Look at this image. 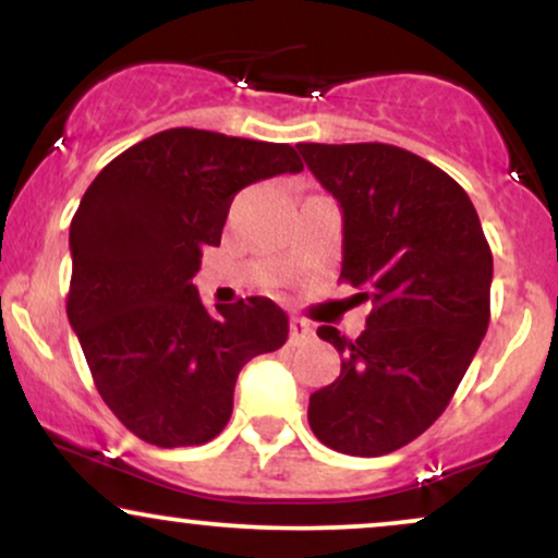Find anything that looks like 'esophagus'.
Returning a JSON list of instances; mask_svg holds the SVG:
<instances>
[{"mask_svg": "<svg viewBox=\"0 0 558 558\" xmlns=\"http://www.w3.org/2000/svg\"><path fill=\"white\" fill-rule=\"evenodd\" d=\"M312 336H315V330H312V325L306 323V319H299V317L291 319V325H288V343L301 345L312 341Z\"/></svg>", "mask_w": 558, "mask_h": 558, "instance_id": "34e87169", "label": "esophagus"}]
</instances>
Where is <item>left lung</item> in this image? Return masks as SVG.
I'll list each match as a JSON object with an SVG mask.
<instances>
[{
    "label": "left lung",
    "mask_w": 558,
    "mask_h": 558,
    "mask_svg": "<svg viewBox=\"0 0 558 558\" xmlns=\"http://www.w3.org/2000/svg\"><path fill=\"white\" fill-rule=\"evenodd\" d=\"M296 149L341 204V280L373 304L356 341L317 328L343 360L310 396V427L332 451L383 457L457 393L490 323V246L466 191L427 159L377 141Z\"/></svg>",
    "instance_id": "obj_1"
}]
</instances>
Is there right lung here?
<instances>
[{"label": "right lung", "instance_id": "obj_1", "mask_svg": "<svg viewBox=\"0 0 558 558\" xmlns=\"http://www.w3.org/2000/svg\"><path fill=\"white\" fill-rule=\"evenodd\" d=\"M301 170L288 144L170 128L114 157L83 194L68 319L99 396L146 444L220 435L243 364L286 343L288 317L270 299L209 312L191 278L241 189Z\"/></svg>", "mask_w": 558, "mask_h": 558}]
</instances>
